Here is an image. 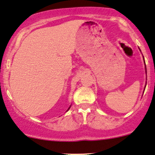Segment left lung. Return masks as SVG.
Here are the masks:
<instances>
[{
	"label": "left lung",
	"mask_w": 155,
	"mask_h": 155,
	"mask_svg": "<svg viewBox=\"0 0 155 155\" xmlns=\"http://www.w3.org/2000/svg\"><path fill=\"white\" fill-rule=\"evenodd\" d=\"M143 59H144V58H143ZM144 62H145V61H144ZM146 69H147V68H146Z\"/></svg>",
	"instance_id": "1"
}]
</instances>
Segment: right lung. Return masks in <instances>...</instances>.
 Listing matches in <instances>:
<instances>
[{"instance_id": "right-lung-1", "label": "right lung", "mask_w": 155, "mask_h": 155, "mask_svg": "<svg viewBox=\"0 0 155 155\" xmlns=\"http://www.w3.org/2000/svg\"><path fill=\"white\" fill-rule=\"evenodd\" d=\"M69 108H70V107H69ZM69 109H68V110H69Z\"/></svg>"}]
</instances>
